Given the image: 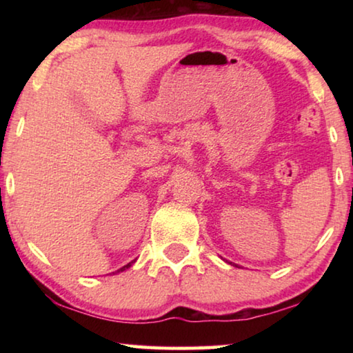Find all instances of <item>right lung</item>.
<instances>
[{"label":"right lung","instance_id":"add662e5","mask_svg":"<svg viewBox=\"0 0 353 353\" xmlns=\"http://www.w3.org/2000/svg\"><path fill=\"white\" fill-rule=\"evenodd\" d=\"M134 263H135V260H132V261H130V263H128V265H126V266L119 268V270H118V271H115V272H113V274H118V272H123V271H126V270H129V268H130V266H132V265H134Z\"/></svg>","mask_w":353,"mask_h":353}]
</instances>
